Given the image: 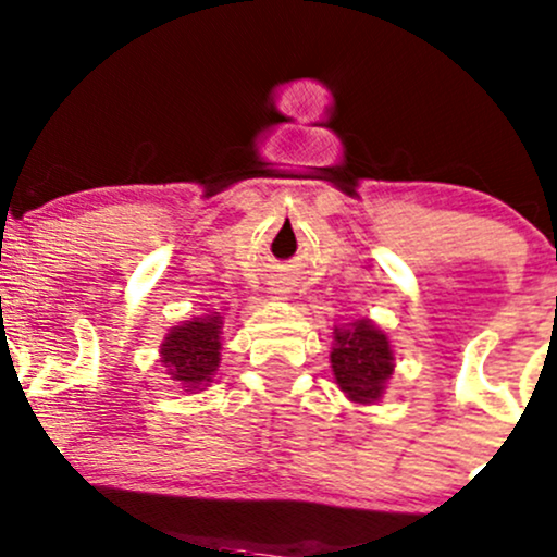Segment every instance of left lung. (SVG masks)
I'll return each instance as SVG.
<instances>
[{
  "instance_id": "1",
  "label": "left lung",
  "mask_w": 557,
  "mask_h": 557,
  "mask_svg": "<svg viewBox=\"0 0 557 557\" xmlns=\"http://www.w3.org/2000/svg\"><path fill=\"white\" fill-rule=\"evenodd\" d=\"M330 362L338 386L354 401L368 405L386 391V381L394 372V351L381 330L359 320L351 327H335Z\"/></svg>"
}]
</instances>
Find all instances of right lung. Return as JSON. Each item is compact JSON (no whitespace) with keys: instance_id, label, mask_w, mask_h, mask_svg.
<instances>
[{"instance_id":"right-lung-1","label":"right lung","mask_w":557,"mask_h":557,"mask_svg":"<svg viewBox=\"0 0 557 557\" xmlns=\"http://www.w3.org/2000/svg\"><path fill=\"white\" fill-rule=\"evenodd\" d=\"M219 333H222L219 317H206L171 330L161 344V362L169 370L171 381L185 383V388L209 383L213 370L219 368V348H222Z\"/></svg>"}]
</instances>
